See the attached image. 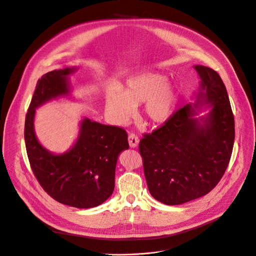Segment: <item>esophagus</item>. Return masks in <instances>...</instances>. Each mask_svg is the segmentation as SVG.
<instances>
[{"instance_id":"esophagus-1","label":"esophagus","mask_w":256,"mask_h":256,"mask_svg":"<svg viewBox=\"0 0 256 256\" xmlns=\"http://www.w3.org/2000/svg\"><path fill=\"white\" fill-rule=\"evenodd\" d=\"M128 141H129V146L130 148H136L139 144V139H138V136L135 135L134 133H131L129 134L128 136Z\"/></svg>"}]
</instances>
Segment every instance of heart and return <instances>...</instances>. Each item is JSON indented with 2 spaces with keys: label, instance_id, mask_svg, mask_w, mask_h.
Masks as SVG:
<instances>
[{
  "label": "heart",
  "instance_id": "b5f03b06",
  "mask_svg": "<svg viewBox=\"0 0 256 256\" xmlns=\"http://www.w3.org/2000/svg\"><path fill=\"white\" fill-rule=\"evenodd\" d=\"M178 92L166 77L156 72H144L129 78L120 88V94L110 92L106 96V112L116 125L126 124L134 115V108L144 102V116L154 126L171 119Z\"/></svg>",
  "mask_w": 256,
  "mask_h": 256
}]
</instances>
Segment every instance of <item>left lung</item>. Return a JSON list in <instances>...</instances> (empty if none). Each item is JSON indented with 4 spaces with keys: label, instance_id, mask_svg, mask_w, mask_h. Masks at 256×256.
I'll return each mask as SVG.
<instances>
[{
    "label": "left lung",
    "instance_id": "left-lung-1",
    "mask_svg": "<svg viewBox=\"0 0 256 256\" xmlns=\"http://www.w3.org/2000/svg\"><path fill=\"white\" fill-rule=\"evenodd\" d=\"M200 90L196 102L176 110L171 119L139 142L144 172L152 196L178 206L212 191L229 164L235 122L228 92L212 68L196 65ZM211 106L206 116L195 118L194 108Z\"/></svg>",
    "mask_w": 256,
    "mask_h": 256
}]
</instances>
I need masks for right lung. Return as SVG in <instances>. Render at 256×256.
Wrapping results in <instances>:
<instances>
[{"label": "right lung", "instance_id": "1", "mask_svg": "<svg viewBox=\"0 0 256 256\" xmlns=\"http://www.w3.org/2000/svg\"><path fill=\"white\" fill-rule=\"evenodd\" d=\"M75 71V67L54 70L38 79L25 117L24 139L32 172L44 190L60 204L92 208L104 202L115 188L118 156L129 148L126 131L84 118L74 146L54 154L40 144L34 125L38 106L69 96V75Z\"/></svg>", "mask_w": 256, "mask_h": 256}]
</instances>
